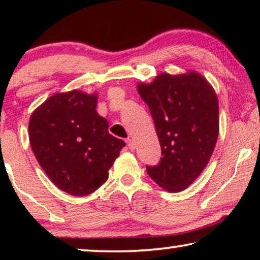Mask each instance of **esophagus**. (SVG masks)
<instances>
[{"mask_svg":"<svg viewBox=\"0 0 260 260\" xmlns=\"http://www.w3.org/2000/svg\"><path fill=\"white\" fill-rule=\"evenodd\" d=\"M126 144H127V147H129L130 150H135V148H136V143H135V141L131 140V138H127Z\"/></svg>","mask_w":260,"mask_h":260,"instance_id":"34e87169","label":"esophagus"}]
</instances>
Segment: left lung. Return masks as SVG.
<instances>
[{
	"mask_svg": "<svg viewBox=\"0 0 260 260\" xmlns=\"http://www.w3.org/2000/svg\"><path fill=\"white\" fill-rule=\"evenodd\" d=\"M155 123L162 157L147 167L152 181L170 193L189 187L208 165L219 136V102L208 80L195 71L159 73L138 83Z\"/></svg>",
	"mask_w": 260,
	"mask_h": 260,
	"instance_id": "obj_1",
	"label": "left lung"
}]
</instances>
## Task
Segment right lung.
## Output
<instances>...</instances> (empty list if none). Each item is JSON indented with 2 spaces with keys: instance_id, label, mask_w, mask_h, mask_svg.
Wrapping results in <instances>:
<instances>
[{
  "instance_id": "obj_1",
  "label": "right lung",
  "mask_w": 260,
  "mask_h": 260,
  "mask_svg": "<svg viewBox=\"0 0 260 260\" xmlns=\"http://www.w3.org/2000/svg\"><path fill=\"white\" fill-rule=\"evenodd\" d=\"M97 102V93L58 92L34 110L28 125L39 165L59 189L76 197L97 190L125 147L109 134Z\"/></svg>"
}]
</instances>
